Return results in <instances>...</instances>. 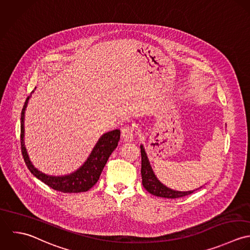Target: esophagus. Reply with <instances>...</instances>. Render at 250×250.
Wrapping results in <instances>:
<instances>
[{"mask_svg": "<svg viewBox=\"0 0 250 250\" xmlns=\"http://www.w3.org/2000/svg\"><path fill=\"white\" fill-rule=\"evenodd\" d=\"M122 136H123V139L125 142H132L133 139H134L133 129L130 126H125L122 130Z\"/></svg>", "mask_w": 250, "mask_h": 250, "instance_id": "obj_1", "label": "esophagus"}]
</instances>
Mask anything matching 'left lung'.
Listing matches in <instances>:
<instances>
[{"label":"left lung","mask_w":250,"mask_h":250,"mask_svg":"<svg viewBox=\"0 0 250 250\" xmlns=\"http://www.w3.org/2000/svg\"><path fill=\"white\" fill-rule=\"evenodd\" d=\"M140 149H141V159H142V165H141L142 184H143V187L145 188V189L148 192H150V194L157 196V197L174 199V198H179V197H184V196L189 195L202 188V187H200L198 188H195L193 190L179 191V190H175V189H172V188L166 187L155 176L143 144L140 145Z\"/></svg>","instance_id":"left-lung-1"}]
</instances>
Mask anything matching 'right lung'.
<instances>
[{
    "mask_svg": "<svg viewBox=\"0 0 250 250\" xmlns=\"http://www.w3.org/2000/svg\"><path fill=\"white\" fill-rule=\"evenodd\" d=\"M37 88H35L36 90ZM35 90L31 93V95L26 99L24 103L22 112H21V150L24 161L31 171V173L41 180L42 183L50 187L51 188L63 192V193H78L88 191L92 188L100 179V174L109 158L113 150H115L118 146L120 141V129H114L102 134L98 140L97 144L93 148L91 153L85 160V162L77 168L75 171L61 176H54L48 175L38 168L32 163L30 156L27 152L24 137H25V127H24V121H25V112L28 106L29 100L31 99L32 95L35 93Z\"/></svg>",
    "mask_w": 250,
    "mask_h": 250,
    "instance_id": "right-lung-1",
    "label": "right lung"
}]
</instances>
